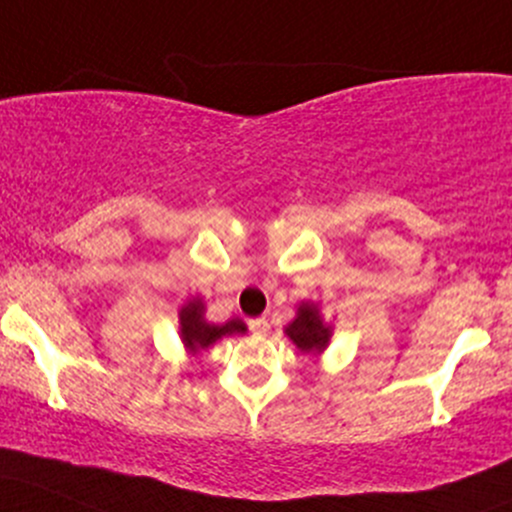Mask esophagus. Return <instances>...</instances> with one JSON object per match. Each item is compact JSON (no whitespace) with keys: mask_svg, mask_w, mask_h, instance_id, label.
I'll list each match as a JSON object with an SVG mask.
<instances>
[{"mask_svg":"<svg viewBox=\"0 0 512 512\" xmlns=\"http://www.w3.org/2000/svg\"><path fill=\"white\" fill-rule=\"evenodd\" d=\"M247 328H250L255 335H267L269 320L267 318H252V320H247Z\"/></svg>","mask_w":512,"mask_h":512,"instance_id":"esophagus-1","label":"esophagus"}]
</instances>
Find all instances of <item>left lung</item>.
Instances as JSON below:
<instances>
[{
    "instance_id": "left-lung-1",
    "label": "left lung",
    "mask_w": 512,
    "mask_h": 512,
    "mask_svg": "<svg viewBox=\"0 0 512 512\" xmlns=\"http://www.w3.org/2000/svg\"><path fill=\"white\" fill-rule=\"evenodd\" d=\"M286 335L294 340V345L303 352L316 350L320 352L330 340V328H325L323 320L318 316L316 306H301L296 318L286 325Z\"/></svg>"
}]
</instances>
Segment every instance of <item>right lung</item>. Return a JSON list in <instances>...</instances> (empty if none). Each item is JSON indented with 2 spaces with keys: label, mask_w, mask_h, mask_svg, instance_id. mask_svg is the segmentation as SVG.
I'll use <instances>...</instances> for the list:
<instances>
[{
  "label": "right lung",
  "mask_w": 512,
  "mask_h": 512,
  "mask_svg": "<svg viewBox=\"0 0 512 512\" xmlns=\"http://www.w3.org/2000/svg\"><path fill=\"white\" fill-rule=\"evenodd\" d=\"M201 308L204 306H201V301L196 299L192 303H187V306L182 308V313H179V323H182V338L192 352L204 350V347L213 345V342H216L218 338H223V335L245 333V323L238 318L228 320L226 325L206 323L204 316H201Z\"/></svg>",
  "instance_id": "add662e5"
}]
</instances>
